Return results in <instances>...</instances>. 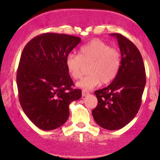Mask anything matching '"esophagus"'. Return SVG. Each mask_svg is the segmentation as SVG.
I'll return each mask as SVG.
<instances>
[{"label":"esophagus","mask_w":160,"mask_h":160,"mask_svg":"<svg viewBox=\"0 0 160 160\" xmlns=\"http://www.w3.org/2000/svg\"><path fill=\"white\" fill-rule=\"evenodd\" d=\"M89 92H86V91H85V90H82V96H86V95H89Z\"/></svg>","instance_id":"esophagus-1"}]
</instances>
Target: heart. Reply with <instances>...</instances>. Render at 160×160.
Instances as JSON below:
<instances>
[{"instance_id":"1","label":"heart","mask_w":160,"mask_h":160,"mask_svg":"<svg viewBox=\"0 0 160 160\" xmlns=\"http://www.w3.org/2000/svg\"><path fill=\"white\" fill-rule=\"evenodd\" d=\"M89 64V74L77 83L83 90H90L100 84L111 82L118 74L121 55L117 49L101 40H93L79 49L78 55L70 53L65 65L71 77L78 80L82 77L83 65Z\"/></svg>"}]
</instances>
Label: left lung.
<instances>
[{
  "mask_svg": "<svg viewBox=\"0 0 160 160\" xmlns=\"http://www.w3.org/2000/svg\"><path fill=\"white\" fill-rule=\"evenodd\" d=\"M111 35L117 38L120 47V68L109 86L95 92L98 104L92 113L101 127L117 130L131 122L138 112L146 84V73L136 46L121 34Z\"/></svg>",
  "mask_w": 160,
  "mask_h": 160,
  "instance_id": "obj_1",
  "label": "left lung"
}]
</instances>
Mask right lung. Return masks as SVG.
<instances>
[{"instance_id":"right-lung-1","label":"right lung","mask_w":160,"mask_h":160,"mask_svg":"<svg viewBox=\"0 0 160 160\" xmlns=\"http://www.w3.org/2000/svg\"><path fill=\"white\" fill-rule=\"evenodd\" d=\"M80 40L68 34L44 33L24 47L16 75L19 102L40 129L62 126L68 119L69 104L81 98L65 65L66 57Z\"/></svg>"}]
</instances>
